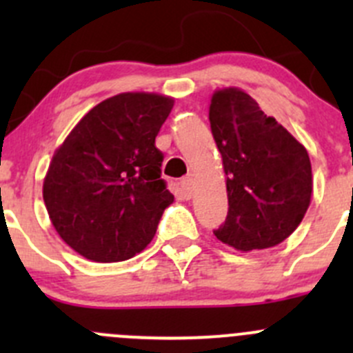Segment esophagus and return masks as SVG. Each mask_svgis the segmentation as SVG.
Returning <instances> with one entry per match:
<instances>
[{
  "instance_id": "34e87169",
  "label": "esophagus",
  "mask_w": 353,
  "mask_h": 353,
  "mask_svg": "<svg viewBox=\"0 0 353 353\" xmlns=\"http://www.w3.org/2000/svg\"><path fill=\"white\" fill-rule=\"evenodd\" d=\"M181 186H183V191L186 196H193V188H194V179L193 176H186L183 181H181Z\"/></svg>"
}]
</instances>
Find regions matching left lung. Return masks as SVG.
Wrapping results in <instances>:
<instances>
[{"instance_id":"1","label":"left lung","mask_w":353,"mask_h":353,"mask_svg":"<svg viewBox=\"0 0 353 353\" xmlns=\"http://www.w3.org/2000/svg\"><path fill=\"white\" fill-rule=\"evenodd\" d=\"M208 119L229 201L215 236L239 252L279 245L299 228L312 198L305 146L239 88L215 90Z\"/></svg>"}]
</instances>
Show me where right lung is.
I'll return each instance as SVG.
<instances>
[{"label":"right lung","instance_id":"1","mask_svg":"<svg viewBox=\"0 0 353 353\" xmlns=\"http://www.w3.org/2000/svg\"><path fill=\"white\" fill-rule=\"evenodd\" d=\"M174 98L121 93L91 108L54 150L43 198L58 236L93 262L143 252L174 194L155 146Z\"/></svg>","mask_w":353,"mask_h":353}]
</instances>
